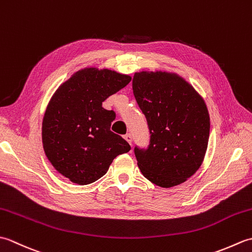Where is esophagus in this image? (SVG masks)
<instances>
[{
	"label": "esophagus",
	"mask_w": 252,
	"mask_h": 252,
	"mask_svg": "<svg viewBox=\"0 0 252 252\" xmlns=\"http://www.w3.org/2000/svg\"><path fill=\"white\" fill-rule=\"evenodd\" d=\"M123 137H125V140H126L127 143H129L130 145H132V135H131V134H129V133H127V134H126Z\"/></svg>",
	"instance_id": "obj_1"
}]
</instances>
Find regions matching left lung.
I'll return each instance as SVG.
<instances>
[{
  "label": "left lung",
  "instance_id": "left-lung-1",
  "mask_svg": "<svg viewBox=\"0 0 252 252\" xmlns=\"http://www.w3.org/2000/svg\"><path fill=\"white\" fill-rule=\"evenodd\" d=\"M133 93L146 117L149 144L134 147L137 165L158 186L183 183L199 169L207 151V106L184 79L168 72H137Z\"/></svg>",
  "mask_w": 252,
  "mask_h": 252
}]
</instances>
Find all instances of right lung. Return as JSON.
<instances>
[{"mask_svg":"<svg viewBox=\"0 0 252 252\" xmlns=\"http://www.w3.org/2000/svg\"><path fill=\"white\" fill-rule=\"evenodd\" d=\"M131 81L126 74L87 68L61 85L47 106L42 141L47 159L58 172L79 185L100 179L118 155L131 149L110 131L116 112L103 101Z\"/></svg>","mask_w":252,"mask_h":252,"instance_id":"1","label":"right lung"}]
</instances>
